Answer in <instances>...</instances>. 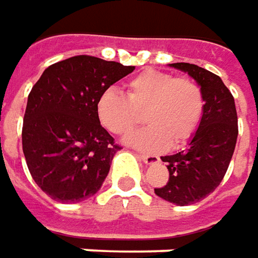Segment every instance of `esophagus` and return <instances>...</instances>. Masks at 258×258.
I'll list each match as a JSON object with an SVG mask.
<instances>
[{"mask_svg":"<svg viewBox=\"0 0 258 258\" xmlns=\"http://www.w3.org/2000/svg\"><path fill=\"white\" fill-rule=\"evenodd\" d=\"M138 158L141 160V161H144L145 164H157V162H160V158L157 157V155H152V154H138Z\"/></svg>","mask_w":258,"mask_h":258,"instance_id":"obj_1","label":"esophagus"}]
</instances>
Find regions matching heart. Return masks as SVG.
<instances>
[{
    "label": "heart",
    "mask_w": 258,
    "mask_h": 258,
    "mask_svg": "<svg viewBox=\"0 0 258 258\" xmlns=\"http://www.w3.org/2000/svg\"><path fill=\"white\" fill-rule=\"evenodd\" d=\"M127 97L109 88L96 104L98 122L110 134L127 135L145 114L148 127L129 136L126 142L142 151H162L170 144L178 147L199 129L205 97L200 85L186 77L145 70L126 84Z\"/></svg>",
    "instance_id": "b5f03b06"
}]
</instances>
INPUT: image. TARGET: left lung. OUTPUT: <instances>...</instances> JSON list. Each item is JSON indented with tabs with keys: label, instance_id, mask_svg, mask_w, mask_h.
Segmentation results:
<instances>
[{
	"label": "left lung",
	"instance_id": "left-lung-1",
	"mask_svg": "<svg viewBox=\"0 0 258 258\" xmlns=\"http://www.w3.org/2000/svg\"><path fill=\"white\" fill-rule=\"evenodd\" d=\"M170 67L188 74L205 97L198 132L187 149L161 157L170 177L165 186L155 188V195L161 199L187 206L205 199L222 181L237 144L238 117L234 97L218 75L186 62Z\"/></svg>",
	"mask_w": 258,
	"mask_h": 258
}]
</instances>
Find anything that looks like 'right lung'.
<instances>
[{"mask_svg":"<svg viewBox=\"0 0 258 258\" xmlns=\"http://www.w3.org/2000/svg\"><path fill=\"white\" fill-rule=\"evenodd\" d=\"M135 67L80 55L46 68L23 120V152L36 184L56 202L94 196L119 151L100 124L97 100Z\"/></svg>","mask_w":258,"mask_h":258,"instance_id":"1","label":"right lung"}]
</instances>
